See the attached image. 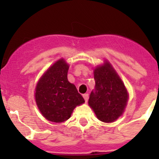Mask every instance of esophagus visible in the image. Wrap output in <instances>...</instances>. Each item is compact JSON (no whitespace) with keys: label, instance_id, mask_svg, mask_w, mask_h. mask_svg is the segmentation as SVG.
I'll use <instances>...</instances> for the list:
<instances>
[{"label":"esophagus","instance_id":"obj_1","mask_svg":"<svg viewBox=\"0 0 159 159\" xmlns=\"http://www.w3.org/2000/svg\"><path fill=\"white\" fill-rule=\"evenodd\" d=\"M83 97H84V100H85V102H88V100H89V94H83Z\"/></svg>","mask_w":159,"mask_h":159}]
</instances>
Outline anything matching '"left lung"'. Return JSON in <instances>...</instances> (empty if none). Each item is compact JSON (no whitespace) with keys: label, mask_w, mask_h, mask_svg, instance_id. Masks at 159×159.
<instances>
[{"label":"left lung","mask_w":159,"mask_h":159,"mask_svg":"<svg viewBox=\"0 0 159 159\" xmlns=\"http://www.w3.org/2000/svg\"><path fill=\"white\" fill-rule=\"evenodd\" d=\"M95 89L89 104L100 121L112 122L121 116L126 106L128 92L124 84L108 62L94 70Z\"/></svg>","instance_id":"obj_1"}]
</instances>
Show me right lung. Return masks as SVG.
<instances>
[{
	"label": "right lung",
	"mask_w": 159,
	"mask_h": 159,
	"mask_svg": "<svg viewBox=\"0 0 159 159\" xmlns=\"http://www.w3.org/2000/svg\"><path fill=\"white\" fill-rule=\"evenodd\" d=\"M68 68L63 59L57 61L43 75L35 89V99L40 111L53 122L68 120L74 108L84 102L75 84L68 81Z\"/></svg>",
	"instance_id": "1"
}]
</instances>
